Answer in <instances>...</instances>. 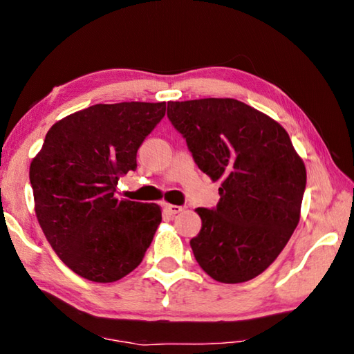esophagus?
Segmentation results:
<instances>
[{"instance_id": "34e87169", "label": "esophagus", "mask_w": 354, "mask_h": 354, "mask_svg": "<svg viewBox=\"0 0 354 354\" xmlns=\"http://www.w3.org/2000/svg\"><path fill=\"white\" fill-rule=\"evenodd\" d=\"M165 207H167V211H169V212L173 214V215L184 211L183 206H176V205H165Z\"/></svg>"}]
</instances>
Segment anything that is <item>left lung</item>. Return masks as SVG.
I'll return each instance as SVG.
<instances>
[{"label":"left lung","instance_id":"8db88e82","mask_svg":"<svg viewBox=\"0 0 354 354\" xmlns=\"http://www.w3.org/2000/svg\"><path fill=\"white\" fill-rule=\"evenodd\" d=\"M167 117L198 169L220 183V201L198 207L190 241L196 262L218 283H245L277 259L299 221L306 167L289 134L232 98L169 101Z\"/></svg>","mask_w":354,"mask_h":354}]
</instances>
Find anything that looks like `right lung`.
<instances>
[{
    "mask_svg": "<svg viewBox=\"0 0 354 354\" xmlns=\"http://www.w3.org/2000/svg\"><path fill=\"white\" fill-rule=\"evenodd\" d=\"M165 115V103L95 104L59 120L29 167L35 215L61 261L93 283L142 262L162 220L154 203L115 198L120 176Z\"/></svg>",
    "mask_w": 354,
    "mask_h": 354,
    "instance_id": "add662e5",
    "label": "right lung"
}]
</instances>
